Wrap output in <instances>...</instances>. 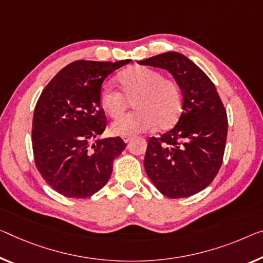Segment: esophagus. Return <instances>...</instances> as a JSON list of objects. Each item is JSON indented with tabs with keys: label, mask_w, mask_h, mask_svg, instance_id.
<instances>
[{
	"label": "esophagus",
	"mask_w": 263,
	"mask_h": 263,
	"mask_svg": "<svg viewBox=\"0 0 263 263\" xmlns=\"http://www.w3.org/2000/svg\"><path fill=\"white\" fill-rule=\"evenodd\" d=\"M133 140V136H126V137H123V141L126 143H128V142H130V141Z\"/></svg>",
	"instance_id": "esophagus-1"
}]
</instances>
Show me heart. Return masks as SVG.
Segmentation results:
<instances>
[{
  "label": "heart",
  "mask_w": 263,
  "mask_h": 263,
  "mask_svg": "<svg viewBox=\"0 0 263 263\" xmlns=\"http://www.w3.org/2000/svg\"><path fill=\"white\" fill-rule=\"evenodd\" d=\"M120 91L104 87L99 104L110 119H120L130 103L136 111L112 123L111 132L120 136H133L157 128L167 130L179 121L182 112V91L176 81L164 78L153 68L135 66L118 76Z\"/></svg>",
  "instance_id": "b5f03b06"
}]
</instances>
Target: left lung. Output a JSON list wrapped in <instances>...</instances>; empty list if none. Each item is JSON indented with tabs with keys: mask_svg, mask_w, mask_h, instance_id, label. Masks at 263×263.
I'll list each match as a JSON object with an SVG mask.
<instances>
[{
	"mask_svg": "<svg viewBox=\"0 0 263 263\" xmlns=\"http://www.w3.org/2000/svg\"><path fill=\"white\" fill-rule=\"evenodd\" d=\"M139 63L168 70L183 98L175 127L148 140L145 173L164 196H192L211 184L220 171L227 141V111L212 80L180 52H163Z\"/></svg>",
	"mask_w": 263,
	"mask_h": 263,
	"instance_id": "1",
	"label": "left lung"
}]
</instances>
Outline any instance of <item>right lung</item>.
<instances>
[{
    "label": "right lung",
    "instance_id": "add662e5",
    "mask_svg": "<svg viewBox=\"0 0 263 263\" xmlns=\"http://www.w3.org/2000/svg\"><path fill=\"white\" fill-rule=\"evenodd\" d=\"M122 60L95 62L79 60L54 76L34 109V161L44 181L67 197L86 199L102 189L112 172V162L126 143L121 137L98 140L107 127L99 104L103 81Z\"/></svg>",
    "mask_w": 263,
    "mask_h": 263
}]
</instances>
